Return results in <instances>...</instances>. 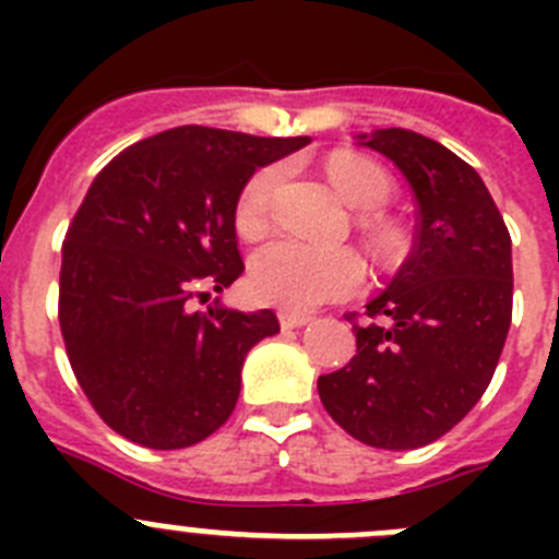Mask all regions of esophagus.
I'll list each match as a JSON object with an SVG mask.
<instances>
[{"label":"esophagus","mask_w":559,"mask_h":559,"mask_svg":"<svg viewBox=\"0 0 559 559\" xmlns=\"http://www.w3.org/2000/svg\"><path fill=\"white\" fill-rule=\"evenodd\" d=\"M308 322H310L308 313H296V310H283V313H280V324H283V330L305 328Z\"/></svg>","instance_id":"obj_1"}]
</instances>
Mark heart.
<instances>
[{"label":"heart","mask_w":559,"mask_h":559,"mask_svg":"<svg viewBox=\"0 0 559 559\" xmlns=\"http://www.w3.org/2000/svg\"><path fill=\"white\" fill-rule=\"evenodd\" d=\"M328 179L347 204L358 210H380L389 201V176L374 162L360 156H335L328 162ZM283 185V167H260L249 176L235 204V226L240 235L254 237L265 229L271 201ZM364 280V265L353 249H316V246L274 237L251 254L249 283L263 302L290 310L353 294Z\"/></svg>","instance_id":"heart-1"}]
</instances>
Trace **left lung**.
Returning a JSON list of instances; mask_svg holds the SVG:
<instances>
[{
    "mask_svg": "<svg viewBox=\"0 0 559 559\" xmlns=\"http://www.w3.org/2000/svg\"><path fill=\"white\" fill-rule=\"evenodd\" d=\"M358 145L406 176L417 237L319 397L364 445L408 451L451 431L490 386L512 322V240L481 176L445 145L406 128L360 133Z\"/></svg>",
    "mask_w": 559,
    "mask_h": 559,
    "instance_id": "8db88e82",
    "label": "left lung"
}]
</instances>
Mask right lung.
I'll return each instance as SVG.
<instances>
[{
	"label": "right lung",
	"mask_w": 559,
	"mask_h": 559,
	"mask_svg": "<svg viewBox=\"0 0 559 559\" xmlns=\"http://www.w3.org/2000/svg\"><path fill=\"white\" fill-rule=\"evenodd\" d=\"M308 136L181 126L126 147L88 187L67 229L58 322L78 383L103 423L153 451L224 426L271 310H195L243 274L235 204L257 167Z\"/></svg>",
	"instance_id": "right-lung-1"
}]
</instances>
